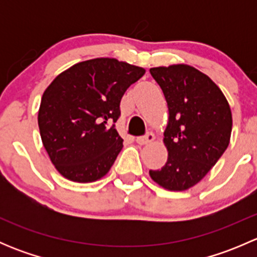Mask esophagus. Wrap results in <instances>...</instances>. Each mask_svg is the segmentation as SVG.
Wrapping results in <instances>:
<instances>
[{"mask_svg":"<svg viewBox=\"0 0 257 257\" xmlns=\"http://www.w3.org/2000/svg\"><path fill=\"white\" fill-rule=\"evenodd\" d=\"M154 139H155L154 134H153V133H148L145 137H138V138H137V143H138L139 145H145V144H148V143H152V142L154 141Z\"/></svg>","mask_w":257,"mask_h":257,"instance_id":"obj_1","label":"esophagus"}]
</instances>
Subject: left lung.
<instances>
[{
    "label": "left lung",
    "mask_w": 257,
    "mask_h": 257,
    "mask_svg": "<svg viewBox=\"0 0 257 257\" xmlns=\"http://www.w3.org/2000/svg\"><path fill=\"white\" fill-rule=\"evenodd\" d=\"M150 74L164 93L169 116L163 138L168 160L149 175L167 190H188L226 150L232 129L231 109L214 80L194 67H154Z\"/></svg>",
    "instance_id": "8db88e82"
}]
</instances>
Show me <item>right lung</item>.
Listing matches in <instances>:
<instances>
[{
	"label": "right lung",
	"mask_w": 257,
	"mask_h": 257,
	"mask_svg": "<svg viewBox=\"0 0 257 257\" xmlns=\"http://www.w3.org/2000/svg\"><path fill=\"white\" fill-rule=\"evenodd\" d=\"M145 69L115 58H93L59 73L38 109L41 139L57 172L93 183L109 172L123 139L114 124L125 90Z\"/></svg>",
	"instance_id": "1"
}]
</instances>
